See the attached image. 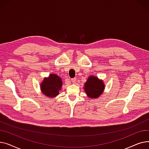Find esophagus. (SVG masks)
<instances>
[{
  "instance_id": "obj_1",
  "label": "esophagus",
  "mask_w": 149,
  "mask_h": 149,
  "mask_svg": "<svg viewBox=\"0 0 149 149\" xmlns=\"http://www.w3.org/2000/svg\"><path fill=\"white\" fill-rule=\"evenodd\" d=\"M71 81L73 83H75L76 81H77V79H76V78H74V79H71Z\"/></svg>"
}]
</instances>
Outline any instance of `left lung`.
I'll list each match as a JSON object with an SVG mask.
<instances>
[{
    "label": "left lung",
    "instance_id": "left-lung-1",
    "mask_svg": "<svg viewBox=\"0 0 149 149\" xmlns=\"http://www.w3.org/2000/svg\"><path fill=\"white\" fill-rule=\"evenodd\" d=\"M84 91L89 97L91 98H98L104 89L103 82L98 79V78L90 76L84 84Z\"/></svg>",
    "mask_w": 149,
    "mask_h": 149
}]
</instances>
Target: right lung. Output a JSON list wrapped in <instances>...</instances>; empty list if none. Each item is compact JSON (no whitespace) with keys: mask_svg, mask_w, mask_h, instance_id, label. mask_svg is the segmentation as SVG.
Returning a JSON list of instances; mask_svg holds the SVG:
<instances>
[{"mask_svg":"<svg viewBox=\"0 0 149 149\" xmlns=\"http://www.w3.org/2000/svg\"><path fill=\"white\" fill-rule=\"evenodd\" d=\"M62 86V81L56 74H50L41 84V89L44 95L49 97H54L58 95Z\"/></svg>","mask_w":149,"mask_h":149,"instance_id":"add662e5","label":"right lung"}]
</instances>
